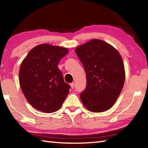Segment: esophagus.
Wrapping results in <instances>:
<instances>
[{
  "mask_svg": "<svg viewBox=\"0 0 148 148\" xmlns=\"http://www.w3.org/2000/svg\"><path fill=\"white\" fill-rule=\"evenodd\" d=\"M70 86H71L72 89H74V82H73V83L70 84Z\"/></svg>",
  "mask_w": 148,
  "mask_h": 148,
  "instance_id": "obj_1",
  "label": "esophagus"
}]
</instances>
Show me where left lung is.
<instances>
[{
    "instance_id": "left-lung-1",
    "label": "left lung",
    "mask_w": 148,
    "mask_h": 148,
    "mask_svg": "<svg viewBox=\"0 0 148 148\" xmlns=\"http://www.w3.org/2000/svg\"><path fill=\"white\" fill-rule=\"evenodd\" d=\"M86 74V87L80 99L87 109L102 112L110 109L125 82L123 62L119 52L101 40L93 39L76 49Z\"/></svg>"
}]
</instances>
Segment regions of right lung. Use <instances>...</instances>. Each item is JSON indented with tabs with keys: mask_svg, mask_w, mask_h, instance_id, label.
<instances>
[{
	"mask_svg": "<svg viewBox=\"0 0 148 148\" xmlns=\"http://www.w3.org/2000/svg\"><path fill=\"white\" fill-rule=\"evenodd\" d=\"M68 53L64 47L40 44L32 48L21 62L20 87L29 104L39 111H57L69 94L71 86L65 83L57 66Z\"/></svg>",
	"mask_w": 148,
	"mask_h": 148,
	"instance_id": "1",
	"label": "right lung"
}]
</instances>
